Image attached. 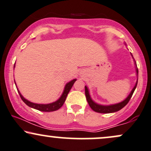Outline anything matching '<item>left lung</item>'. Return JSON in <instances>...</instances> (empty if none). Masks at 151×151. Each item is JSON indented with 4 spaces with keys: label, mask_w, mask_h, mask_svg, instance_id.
Returning a JSON list of instances; mask_svg holds the SVG:
<instances>
[{
    "label": "left lung",
    "mask_w": 151,
    "mask_h": 151,
    "mask_svg": "<svg viewBox=\"0 0 151 151\" xmlns=\"http://www.w3.org/2000/svg\"><path fill=\"white\" fill-rule=\"evenodd\" d=\"M136 72H137V74H138V68H136ZM137 84H138V80H137L136 85H135L134 87H133V90L131 91V93L129 95V96H128V97L126 98L124 101L117 104L110 105V106H101V105L96 104V103H94V102L91 100V99L89 96V91H88L87 87L85 86V95H86V100H87L88 104H89V106L91 107V109H92L93 111H94L95 112H97V113L109 114V113H113V112L118 111L121 110V109L124 108V107L128 103H129V101H130V99H131V96H132L133 92H134L135 89H136Z\"/></svg>",
    "instance_id": "8db88e82"
}]
</instances>
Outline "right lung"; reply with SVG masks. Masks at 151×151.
I'll use <instances>...</instances> for the list:
<instances>
[{"instance_id": "add662e5", "label": "right lung", "mask_w": 151, "mask_h": 151, "mask_svg": "<svg viewBox=\"0 0 151 151\" xmlns=\"http://www.w3.org/2000/svg\"><path fill=\"white\" fill-rule=\"evenodd\" d=\"M14 67H15V65H14ZM75 81L76 79H73L72 81H71L69 83H67V84H66L65 90H64V92L62 93L61 97L57 101L49 104H38L32 103V102L27 101V99H25L24 98L21 94H20V91H19L18 90V91L19 94H20V98H21V99L25 102V104H27L28 106L37 109V110L41 111H45V112L55 111L58 110L59 109L61 108L62 105L64 104V103H65L66 100V98H67V94H68V93L70 92L71 88L72 87V86H73L74 83L75 82Z\"/></svg>"}]
</instances>
